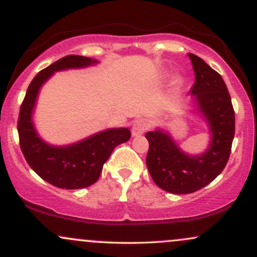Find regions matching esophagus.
<instances>
[{"instance_id": "esophagus-1", "label": "esophagus", "mask_w": 257, "mask_h": 257, "mask_svg": "<svg viewBox=\"0 0 257 257\" xmlns=\"http://www.w3.org/2000/svg\"><path fill=\"white\" fill-rule=\"evenodd\" d=\"M150 123L147 122L146 119H138L135 120L134 124H133L132 128V133H133V137H138V135L143 134L145 133L147 129H149Z\"/></svg>"}]
</instances>
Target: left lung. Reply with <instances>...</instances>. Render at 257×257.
Returning <instances> with one entry per match:
<instances>
[{
    "label": "left lung",
    "instance_id": "left-lung-1",
    "mask_svg": "<svg viewBox=\"0 0 257 257\" xmlns=\"http://www.w3.org/2000/svg\"><path fill=\"white\" fill-rule=\"evenodd\" d=\"M188 57L196 75L191 95L211 133L208 150L190 156L162 129L145 134L150 144L147 169L158 187L175 194L196 192L220 175L228 162L234 138V110L226 83L203 59L191 53Z\"/></svg>",
    "mask_w": 257,
    "mask_h": 257
}]
</instances>
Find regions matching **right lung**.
<instances>
[{
    "label": "right lung",
    "mask_w": 257,
    "mask_h": 257,
    "mask_svg": "<svg viewBox=\"0 0 257 257\" xmlns=\"http://www.w3.org/2000/svg\"><path fill=\"white\" fill-rule=\"evenodd\" d=\"M94 59L82 55H67L59 59L32 79L18 118L19 144L23 155L38 176L53 186L66 190L88 187L98 181L104 163L117 145L131 139L128 128L100 132L69 146H52L38 137L32 122V112L40 88L55 71L79 69L96 64Z\"/></svg>",
    "instance_id": "right-lung-1"
}]
</instances>
